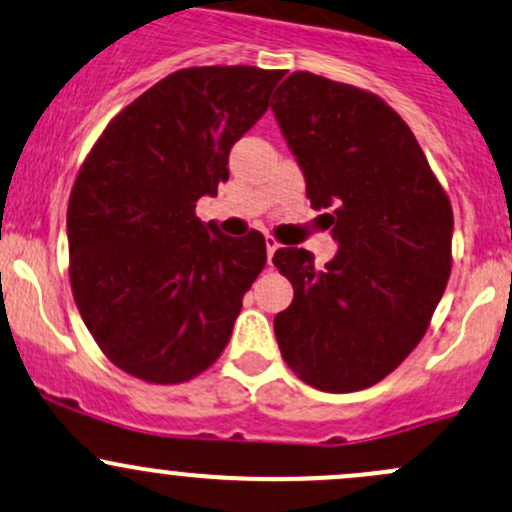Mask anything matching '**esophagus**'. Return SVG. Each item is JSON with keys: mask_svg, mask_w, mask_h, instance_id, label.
<instances>
[{"mask_svg": "<svg viewBox=\"0 0 512 512\" xmlns=\"http://www.w3.org/2000/svg\"><path fill=\"white\" fill-rule=\"evenodd\" d=\"M267 260H270L272 262V257H274V252H277V240H274V238H270V235H267Z\"/></svg>", "mask_w": 512, "mask_h": 512, "instance_id": "34e87169", "label": "esophagus"}]
</instances>
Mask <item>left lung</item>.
Wrapping results in <instances>:
<instances>
[{
  "mask_svg": "<svg viewBox=\"0 0 512 512\" xmlns=\"http://www.w3.org/2000/svg\"><path fill=\"white\" fill-rule=\"evenodd\" d=\"M311 208L338 252L316 267L304 247L272 262L292 282L274 336L289 368L324 392H355L422 341L451 272L454 215L422 147L378 95L292 73L272 102Z\"/></svg>",
  "mask_w": 512,
  "mask_h": 512,
  "instance_id": "obj_1",
  "label": "left lung"
}]
</instances>
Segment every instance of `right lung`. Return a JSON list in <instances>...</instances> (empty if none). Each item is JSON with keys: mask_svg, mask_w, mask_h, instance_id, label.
Segmentation results:
<instances>
[{"mask_svg": "<svg viewBox=\"0 0 512 512\" xmlns=\"http://www.w3.org/2000/svg\"><path fill=\"white\" fill-rule=\"evenodd\" d=\"M284 71L186 68L107 125L68 203L71 287L102 353L139 380L176 385L228 346L267 262L257 230L230 238L196 218L228 181L233 144L267 112Z\"/></svg>", "mask_w": 512, "mask_h": 512, "instance_id": "add662e5", "label": "right lung"}]
</instances>
